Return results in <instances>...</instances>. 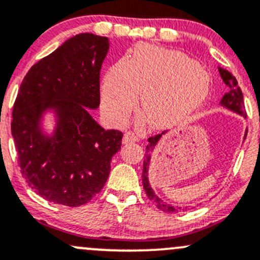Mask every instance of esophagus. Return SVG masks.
<instances>
[{
  "label": "esophagus",
  "instance_id": "obj_1",
  "mask_svg": "<svg viewBox=\"0 0 260 260\" xmlns=\"http://www.w3.org/2000/svg\"><path fill=\"white\" fill-rule=\"evenodd\" d=\"M135 142H138V137H137L135 133H132V132L124 133V136H123V144L135 143Z\"/></svg>",
  "mask_w": 260,
  "mask_h": 260
}]
</instances>
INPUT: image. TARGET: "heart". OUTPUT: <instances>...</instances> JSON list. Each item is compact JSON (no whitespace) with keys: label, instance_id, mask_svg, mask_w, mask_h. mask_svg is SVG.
<instances>
[{"label":"heart","instance_id":"1","mask_svg":"<svg viewBox=\"0 0 260 260\" xmlns=\"http://www.w3.org/2000/svg\"><path fill=\"white\" fill-rule=\"evenodd\" d=\"M141 105L154 128H168L186 118L206 99L210 78L186 54L150 44L137 45L132 56L107 70L101 106L111 121L123 123Z\"/></svg>","mask_w":260,"mask_h":260}]
</instances>
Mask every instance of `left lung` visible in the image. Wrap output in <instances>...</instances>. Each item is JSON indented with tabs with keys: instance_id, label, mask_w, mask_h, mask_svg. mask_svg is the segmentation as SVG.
<instances>
[{
	"instance_id": "obj_1",
	"label": "left lung",
	"mask_w": 260,
	"mask_h": 260,
	"mask_svg": "<svg viewBox=\"0 0 260 260\" xmlns=\"http://www.w3.org/2000/svg\"><path fill=\"white\" fill-rule=\"evenodd\" d=\"M219 75H221L222 80H223L224 84L227 85L228 92L224 93V96L221 100V106L226 107L227 110L233 111V112L238 113V115L246 117V111H244V102H243V93H242L241 87L238 86V82H237V79L233 76L232 73L223 69V68H218ZM247 132L244 135V139L247 137ZM167 132H161L160 135H156L154 137H150L148 139L149 144L145 148V154H144V161H143V173H142V181H143V187L145 190V193H147L148 199L155 204V206L158 207L159 210L165 211V212H176L178 209L172 206V205L164 202V200H161L158 195H155L154 190L152 189L149 184V178H148V172H149V165H150V159H152V152L154 148L156 147V144L159 143L162 135H165Z\"/></svg>"
}]
</instances>
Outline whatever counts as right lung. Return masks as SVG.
Here are the masks:
<instances>
[{"instance_id":"add662e5","label":"right lung","mask_w":260,"mask_h":260,"mask_svg":"<svg viewBox=\"0 0 260 260\" xmlns=\"http://www.w3.org/2000/svg\"><path fill=\"white\" fill-rule=\"evenodd\" d=\"M107 37L80 33L30 68L13 106L11 131L21 172L38 195L54 204H87L106 184L122 132L105 129L90 110L100 106V71ZM56 115L51 135L42 131Z\"/></svg>"}]
</instances>
